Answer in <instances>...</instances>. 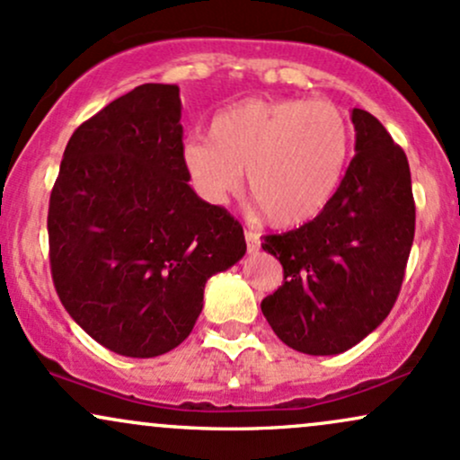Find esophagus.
Returning <instances> with one entry per match:
<instances>
[{
    "label": "esophagus",
    "instance_id": "1",
    "mask_svg": "<svg viewBox=\"0 0 460 460\" xmlns=\"http://www.w3.org/2000/svg\"><path fill=\"white\" fill-rule=\"evenodd\" d=\"M245 241H247V252H250V253L261 250V236H258L256 232L245 230Z\"/></svg>",
    "mask_w": 460,
    "mask_h": 460
}]
</instances>
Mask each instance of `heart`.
Here are the masks:
<instances>
[{
    "label": "heart",
    "instance_id": "heart-1",
    "mask_svg": "<svg viewBox=\"0 0 460 460\" xmlns=\"http://www.w3.org/2000/svg\"><path fill=\"white\" fill-rule=\"evenodd\" d=\"M210 137L189 135L181 161L198 196L226 202L241 185L275 228L316 219L347 172L353 131L338 105L247 99L215 113Z\"/></svg>",
    "mask_w": 460,
    "mask_h": 460
}]
</instances>
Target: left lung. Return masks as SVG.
<instances>
[{"label": "left lung", "instance_id": "left-lung-1", "mask_svg": "<svg viewBox=\"0 0 460 460\" xmlns=\"http://www.w3.org/2000/svg\"><path fill=\"white\" fill-rule=\"evenodd\" d=\"M355 156L316 219L264 236L284 284L262 299L275 336L305 355H338L385 321L401 293L415 234L404 150L375 116L350 111Z\"/></svg>", "mask_w": 460, "mask_h": 460}]
</instances>
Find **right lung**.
Segmentation results:
<instances>
[{
	"instance_id": "add662e5",
	"label": "right lung",
	"mask_w": 460,
	"mask_h": 460,
	"mask_svg": "<svg viewBox=\"0 0 460 460\" xmlns=\"http://www.w3.org/2000/svg\"><path fill=\"white\" fill-rule=\"evenodd\" d=\"M178 92L137 85L81 124L49 199L59 301L124 358L176 349L202 312L207 279L247 250L239 221L189 187Z\"/></svg>"
}]
</instances>
